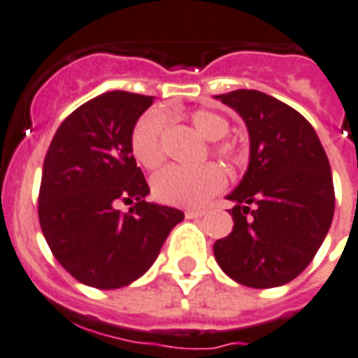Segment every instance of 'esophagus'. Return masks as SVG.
<instances>
[{"mask_svg": "<svg viewBox=\"0 0 358 358\" xmlns=\"http://www.w3.org/2000/svg\"><path fill=\"white\" fill-rule=\"evenodd\" d=\"M206 209H187L185 211V217L187 219H200V217H204Z\"/></svg>", "mask_w": 358, "mask_h": 358, "instance_id": "esophagus-1", "label": "esophagus"}]
</instances>
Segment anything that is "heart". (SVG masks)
<instances>
[{
    "mask_svg": "<svg viewBox=\"0 0 358 358\" xmlns=\"http://www.w3.org/2000/svg\"><path fill=\"white\" fill-rule=\"evenodd\" d=\"M196 132L208 141H217L213 152L231 164H239L243 152L231 141H219L228 134L229 121L213 110H196L189 115ZM165 117L158 110H149L138 119L130 132V152L145 169H154L164 159L162 132ZM226 185V176L219 165L206 164L202 167H178L171 165L152 178V194L159 202L171 206H202Z\"/></svg>",
    "mask_w": 358,
    "mask_h": 358,
    "instance_id": "b5f03b06",
    "label": "heart"
}]
</instances>
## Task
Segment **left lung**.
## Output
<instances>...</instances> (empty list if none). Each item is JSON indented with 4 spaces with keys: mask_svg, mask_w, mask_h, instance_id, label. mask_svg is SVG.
<instances>
[{
    "mask_svg": "<svg viewBox=\"0 0 358 358\" xmlns=\"http://www.w3.org/2000/svg\"><path fill=\"white\" fill-rule=\"evenodd\" d=\"M239 113L250 162L226 196L234 229L213 245L226 275L252 289L289 283L307 268L335 213L329 159L310 123L289 104L257 92L215 95Z\"/></svg>",
    "mask_w": 358,
    "mask_h": 358,
    "instance_id": "obj_1",
    "label": "left lung"
}]
</instances>
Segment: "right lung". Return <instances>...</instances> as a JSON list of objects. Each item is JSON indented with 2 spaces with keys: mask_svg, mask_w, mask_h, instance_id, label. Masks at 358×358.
Returning <instances> with one entry per match:
<instances>
[{
  "mask_svg": "<svg viewBox=\"0 0 358 358\" xmlns=\"http://www.w3.org/2000/svg\"><path fill=\"white\" fill-rule=\"evenodd\" d=\"M154 97L108 92L64 119L43 159L38 217L57 261L101 290L139 280L158 257L180 209L150 193L130 152V132ZM119 201L132 203L121 214Z\"/></svg>",
  "mask_w": 358,
  "mask_h": 358,
  "instance_id": "add662e5",
  "label": "right lung"
}]
</instances>
